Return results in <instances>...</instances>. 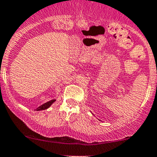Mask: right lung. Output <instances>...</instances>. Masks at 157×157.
I'll return each instance as SVG.
<instances>
[{"mask_svg": "<svg viewBox=\"0 0 157 157\" xmlns=\"http://www.w3.org/2000/svg\"><path fill=\"white\" fill-rule=\"evenodd\" d=\"M56 101V99H52V100H51V101H47V102H46V103H44V104H43V105H41L40 106H39L38 108L36 109V110H46V109L49 108V107H50L51 105H52V104H53L54 102Z\"/></svg>", "mask_w": 157, "mask_h": 157, "instance_id": "right-lung-1", "label": "right lung"}]
</instances>
